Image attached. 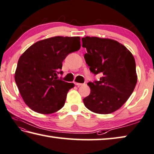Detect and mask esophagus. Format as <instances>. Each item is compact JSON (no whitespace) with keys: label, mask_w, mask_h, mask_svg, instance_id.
I'll return each mask as SVG.
<instances>
[{"label":"esophagus","mask_w":154,"mask_h":154,"mask_svg":"<svg viewBox=\"0 0 154 154\" xmlns=\"http://www.w3.org/2000/svg\"><path fill=\"white\" fill-rule=\"evenodd\" d=\"M75 84L76 85H77V86H81V85H83V83H76V82H75Z\"/></svg>","instance_id":"1"}]
</instances>
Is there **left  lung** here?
Masks as SVG:
<instances>
[{
  "instance_id": "1",
  "label": "left lung",
  "mask_w": 154,
  "mask_h": 154,
  "mask_svg": "<svg viewBox=\"0 0 154 154\" xmlns=\"http://www.w3.org/2000/svg\"><path fill=\"white\" fill-rule=\"evenodd\" d=\"M82 43L90 71L102 75L99 81L88 83L91 92L83 103L93 112L112 113L127 102L135 88V58L124 45L111 39L86 36Z\"/></svg>"
}]
</instances>
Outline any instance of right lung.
<instances>
[{"label":"right lung","mask_w":154,"mask_h":154,"mask_svg":"<svg viewBox=\"0 0 154 154\" xmlns=\"http://www.w3.org/2000/svg\"><path fill=\"white\" fill-rule=\"evenodd\" d=\"M80 37L55 36L38 41L18 60L15 80L25 103L38 113L49 114L63 107L74 83L58 79L66 56L81 47Z\"/></svg>","instance_id":"obj_1"}]
</instances>
